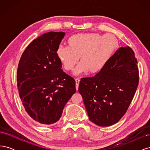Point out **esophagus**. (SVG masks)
<instances>
[{
    "mask_svg": "<svg viewBox=\"0 0 150 150\" xmlns=\"http://www.w3.org/2000/svg\"><path fill=\"white\" fill-rule=\"evenodd\" d=\"M75 80H76V90L78 91V88H79V82H80V79L77 78Z\"/></svg>",
    "mask_w": 150,
    "mask_h": 150,
    "instance_id": "1",
    "label": "esophagus"
}]
</instances>
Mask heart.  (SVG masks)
Listing matches in <instances>:
<instances>
[{
	"instance_id": "1",
	"label": "heart",
	"mask_w": 150,
	"mask_h": 150,
	"mask_svg": "<svg viewBox=\"0 0 150 150\" xmlns=\"http://www.w3.org/2000/svg\"><path fill=\"white\" fill-rule=\"evenodd\" d=\"M67 46H59L56 54L66 71L74 69L79 57L76 75L89 71L96 73L105 66L118 47V40L113 35L103 36L98 33H81L72 35Z\"/></svg>"
}]
</instances>
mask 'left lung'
Segmentation results:
<instances>
[{"instance_id": "8db88e82", "label": "left lung", "mask_w": 150, "mask_h": 150, "mask_svg": "<svg viewBox=\"0 0 150 150\" xmlns=\"http://www.w3.org/2000/svg\"><path fill=\"white\" fill-rule=\"evenodd\" d=\"M137 63L132 49L120 47L94 76L81 78L78 91L91 121L109 126L124 116L138 85Z\"/></svg>"}]
</instances>
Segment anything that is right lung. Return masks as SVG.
<instances>
[{"mask_svg": "<svg viewBox=\"0 0 150 150\" xmlns=\"http://www.w3.org/2000/svg\"><path fill=\"white\" fill-rule=\"evenodd\" d=\"M63 32H49L33 40L22 53L17 71L20 99L27 113L38 123H55L76 93V81L63 72L56 51Z\"/></svg>", "mask_w": 150, "mask_h": 150, "instance_id": "right-lung-1", "label": "right lung"}]
</instances>
